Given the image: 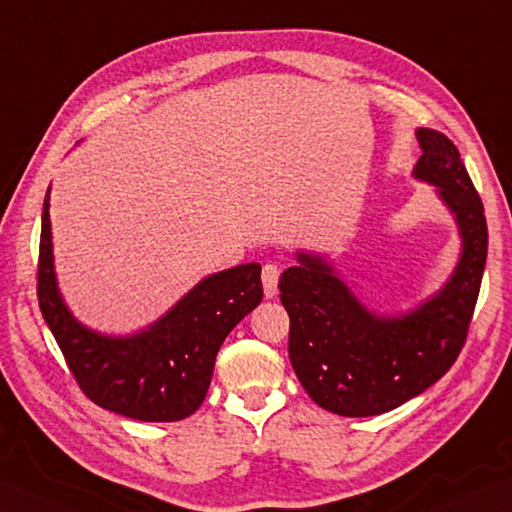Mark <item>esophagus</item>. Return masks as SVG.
Wrapping results in <instances>:
<instances>
[{"mask_svg":"<svg viewBox=\"0 0 512 512\" xmlns=\"http://www.w3.org/2000/svg\"><path fill=\"white\" fill-rule=\"evenodd\" d=\"M261 285H264V294L266 299H272L279 292V268L266 264L264 270H261Z\"/></svg>","mask_w":512,"mask_h":512,"instance_id":"obj_1","label":"esophagus"}]
</instances>
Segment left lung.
<instances>
[{"label":"left lung","mask_w":512,"mask_h":512,"mask_svg":"<svg viewBox=\"0 0 512 512\" xmlns=\"http://www.w3.org/2000/svg\"><path fill=\"white\" fill-rule=\"evenodd\" d=\"M423 154L412 178L432 185L456 224L460 253L447 281L417 305L379 312L364 303L327 253L296 248L281 275L290 314L288 353L320 408L375 417L438 382L465 344L486 264L484 207L460 152L432 128H417Z\"/></svg>","instance_id":"8db88e82"}]
</instances>
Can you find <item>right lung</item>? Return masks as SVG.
I'll list each match as a JSON object with an SVG mask.
<instances>
[{
  "mask_svg": "<svg viewBox=\"0 0 512 512\" xmlns=\"http://www.w3.org/2000/svg\"><path fill=\"white\" fill-rule=\"evenodd\" d=\"M50 192L41 218L39 305L69 371L98 406L150 423L194 414L211 384L224 338L261 303V266L213 272L187 290L168 312L133 334H104L74 316L54 264Z\"/></svg>",
  "mask_w": 512,
  "mask_h": 512,
  "instance_id": "obj_1",
  "label": "right lung"
}]
</instances>
